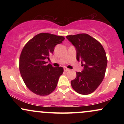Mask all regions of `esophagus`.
I'll return each instance as SVG.
<instances>
[{
	"instance_id": "esophagus-1",
	"label": "esophagus",
	"mask_w": 124,
	"mask_h": 124,
	"mask_svg": "<svg viewBox=\"0 0 124 124\" xmlns=\"http://www.w3.org/2000/svg\"><path fill=\"white\" fill-rule=\"evenodd\" d=\"M63 69H64V71H65V72H68V71L69 70V69H68V68H66V67H65V68H63Z\"/></svg>"
}]
</instances>
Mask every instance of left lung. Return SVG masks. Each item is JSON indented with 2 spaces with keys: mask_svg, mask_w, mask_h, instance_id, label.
<instances>
[{
  "mask_svg": "<svg viewBox=\"0 0 124 124\" xmlns=\"http://www.w3.org/2000/svg\"><path fill=\"white\" fill-rule=\"evenodd\" d=\"M66 38L75 46L76 59L82 62L83 69L76 72V77L70 82L72 88L80 94L93 93L104 78L107 59L103 46L87 34L68 35Z\"/></svg>",
  "mask_w": 124,
  "mask_h": 124,
  "instance_id": "8db88e82",
  "label": "left lung"
}]
</instances>
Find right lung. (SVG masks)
<instances>
[{"label":"right lung","instance_id":"add662e5","mask_svg":"<svg viewBox=\"0 0 124 124\" xmlns=\"http://www.w3.org/2000/svg\"><path fill=\"white\" fill-rule=\"evenodd\" d=\"M65 39L62 36L40 33L25 44L20 57L19 69L25 85L39 96H46L55 89L62 67L54 68L46 64L55 46Z\"/></svg>","mask_w":124,"mask_h":124}]
</instances>
